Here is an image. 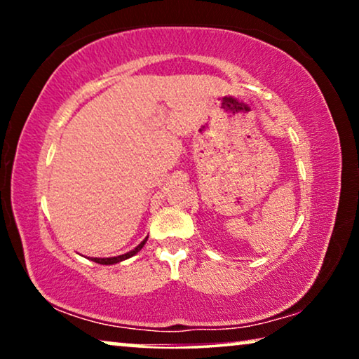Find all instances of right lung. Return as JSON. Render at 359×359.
Segmentation results:
<instances>
[{
    "instance_id": "right-lung-1",
    "label": "right lung",
    "mask_w": 359,
    "mask_h": 359,
    "mask_svg": "<svg viewBox=\"0 0 359 359\" xmlns=\"http://www.w3.org/2000/svg\"><path fill=\"white\" fill-rule=\"evenodd\" d=\"M145 242H147V238L139 245V247H135L134 250H130V252H127V253H124V255H119V257H111V258H91V259H93V262H95V263H100V264H114V263L124 262V259L134 257L135 253H139L140 250H142V247H144V245H145Z\"/></svg>"
}]
</instances>
